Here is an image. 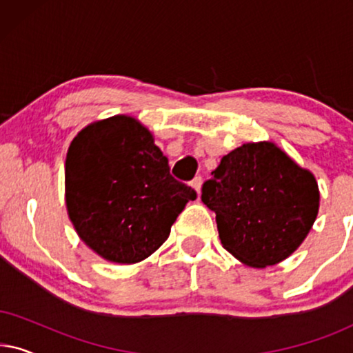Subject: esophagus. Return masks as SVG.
<instances>
[{"label":"esophagus","mask_w":353,"mask_h":353,"mask_svg":"<svg viewBox=\"0 0 353 353\" xmlns=\"http://www.w3.org/2000/svg\"><path fill=\"white\" fill-rule=\"evenodd\" d=\"M191 186L194 188V190L197 191V194H199V192H201V186H202V176H194V178H192Z\"/></svg>","instance_id":"34e87169"}]
</instances>
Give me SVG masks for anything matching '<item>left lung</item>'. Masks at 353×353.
Masks as SVG:
<instances>
[{"label": "left lung", "mask_w": 353, "mask_h": 353, "mask_svg": "<svg viewBox=\"0 0 353 353\" xmlns=\"http://www.w3.org/2000/svg\"><path fill=\"white\" fill-rule=\"evenodd\" d=\"M201 199L215 212L223 248L263 268L288 259L320 207L315 176L273 143H248L221 157Z\"/></svg>", "instance_id": "8db88e82"}]
</instances>
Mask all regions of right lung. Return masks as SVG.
Masks as SVG:
<instances>
[{"mask_svg":"<svg viewBox=\"0 0 353 353\" xmlns=\"http://www.w3.org/2000/svg\"><path fill=\"white\" fill-rule=\"evenodd\" d=\"M196 191L170 175L148 128L127 115L88 125L65 159L67 212L81 241L115 263H137L165 243Z\"/></svg>","mask_w":353,"mask_h":353,"instance_id":"1","label":"right lung"}]
</instances>
